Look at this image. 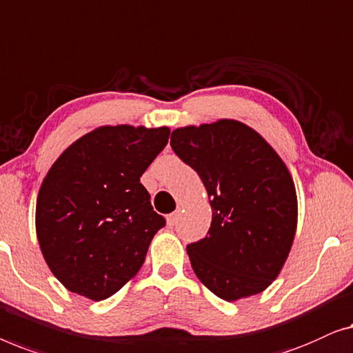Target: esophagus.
<instances>
[{"label":"esophagus","instance_id":"34e87169","mask_svg":"<svg viewBox=\"0 0 353 353\" xmlns=\"http://www.w3.org/2000/svg\"><path fill=\"white\" fill-rule=\"evenodd\" d=\"M179 217H181V214H179V212H172V214L168 216V217H166V224H168V227H174V225L177 224Z\"/></svg>","mask_w":353,"mask_h":353}]
</instances>
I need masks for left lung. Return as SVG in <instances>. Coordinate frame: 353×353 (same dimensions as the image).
<instances>
[{
    "label": "left lung",
    "instance_id": "left-lung-1",
    "mask_svg": "<svg viewBox=\"0 0 353 353\" xmlns=\"http://www.w3.org/2000/svg\"><path fill=\"white\" fill-rule=\"evenodd\" d=\"M171 147L210 196V235L187 246L192 269L221 299L259 294L280 275L297 228L292 176L256 129L222 118L177 128Z\"/></svg>",
    "mask_w": 353,
    "mask_h": 353
}]
</instances>
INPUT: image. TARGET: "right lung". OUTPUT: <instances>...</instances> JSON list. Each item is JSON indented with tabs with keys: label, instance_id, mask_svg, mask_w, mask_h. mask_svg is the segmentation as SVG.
Here are the masks:
<instances>
[{
	"label": "right lung",
	"instance_id": "add662e5",
	"mask_svg": "<svg viewBox=\"0 0 353 353\" xmlns=\"http://www.w3.org/2000/svg\"><path fill=\"white\" fill-rule=\"evenodd\" d=\"M168 139V126H101L49 168L34 227L49 270L68 291L103 301L141 270L152 238L165 225L141 176Z\"/></svg>",
	"mask_w": 353,
	"mask_h": 353
}]
</instances>
